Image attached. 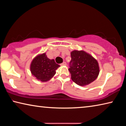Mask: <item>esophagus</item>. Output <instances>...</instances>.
Wrapping results in <instances>:
<instances>
[{"label": "esophagus", "mask_w": 126, "mask_h": 126, "mask_svg": "<svg viewBox=\"0 0 126 126\" xmlns=\"http://www.w3.org/2000/svg\"><path fill=\"white\" fill-rule=\"evenodd\" d=\"M61 65H66V63L65 62H63L62 63H61Z\"/></svg>", "instance_id": "obj_1"}]
</instances>
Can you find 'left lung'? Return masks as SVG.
<instances>
[{
  "label": "left lung",
  "mask_w": 126,
  "mask_h": 126,
  "mask_svg": "<svg viewBox=\"0 0 126 126\" xmlns=\"http://www.w3.org/2000/svg\"><path fill=\"white\" fill-rule=\"evenodd\" d=\"M71 54V61L68 70L71 74L72 80L81 86L93 82L99 73L96 59L83 50H73Z\"/></svg>",
  "instance_id": "left-lung-1"
}]
</instances>
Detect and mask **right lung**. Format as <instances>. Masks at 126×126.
Here are the masks:
<instances>
[{
	"label": "right lung",
	"instance_id": "right-lung-1",
	"mask_svg": "<svg viewBox=\"0 0 126 126\" xmlns=\"http://www.w3.org/2000/svg\"><path fill=\"white\" fill-rule=\"evenodd\" d=\"M60 67L54 59L47 58L46 53L39 54L33 59L31 64V73L37 79L47 82L55 74V70Z\"/></svg>",
	"mask_w": 126,
	"mask_h": 126
}]
</instances>
